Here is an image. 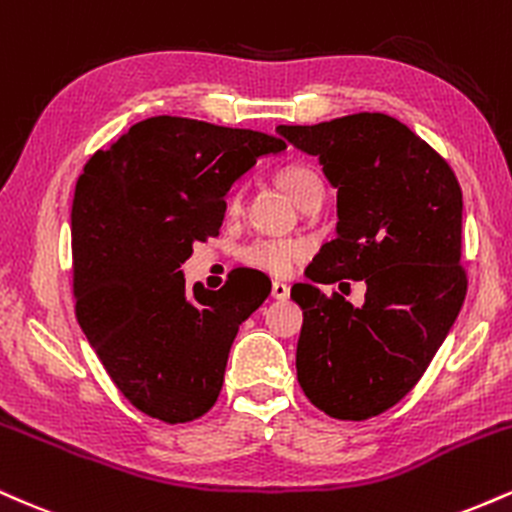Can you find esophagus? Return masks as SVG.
<instances>
[{
    "instance_id": "34e87169",
    "label": "esophagus",
    "mask_w": 512,
    "mask_h": 512,
    "mask_svg": "<svg viewBox=\"0 0 512 512\" xmlns=\"http://www.w3.org/2000/svg\"><path fill=\"white\" fill-rule=\"evenodd\" d=\"M270 294H273V299H287L290 297V285H285V282H273V287H270Z\"/></svg>"
}]
</instances>
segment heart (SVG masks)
<instances>
[{"mask_svg": "<svg viewBox=\"0 0 512 512\" xmlns=\"http://www.w3.org/2000/svg\"><path fill=\"white\" fill-rule=\"evenodd\" d=\"M275 182L299 208H306L311 201H318L326 194V184H323L321 174L314 167L302 165V162L280 167L275 172ZM239 206H242V191L232 189L225 203L227 213H237ZM306 254H309V246L299 242V239H256V242L244 246L242 258L246 266L263 270L268 275H287L297 266L299 258H304Z\"/></svg>", "mask_w": 512, "mask_h": 512, "instance_id": "obj_1", "label": "heart"}]
</instances>
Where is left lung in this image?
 I'll list each match as a JSON object with an SVG mask.
<instances>
[{"label": "left lung", "instance_id": "1", "mask_svg": "<svg viewBox=\"0 0 512 512\" xmlns=\"http://www.w3.org/2000/svg\"><path fill=\"white\" fill-rule=\"evenodd\" d=\"M278 131L318 155L338 189V237L306 268L311 282L292 287L304 311L299 386L328 417L362 422L417 386L465 302L458 177L381 112ZM342 277L367 282L364 307L315 287Z\"/></svg>", "mask_w": 512, "mask_h": 512}]
</instances>
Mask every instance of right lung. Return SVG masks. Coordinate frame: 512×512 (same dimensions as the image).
<instances>
[{
    "label": "right lung",
    "mask_w": 512,
    "mask_h": 512,
    "mask_svg": "<svg viewBox=\"0 0 512 512\" xmlns=\"http://www.w3.org/2000/svg\"><path fill=\"white\" fill-rule=\"evenodd\" d=\"M278 136L186 117H150L95 150L71 206L76 318L136 410L167 424L218 400L237 330L268 285L230 278L186 292L179 266L215 237L225 194Z\"/></svg>",
    "instance_id": "add662e5"
}]
</instances>
